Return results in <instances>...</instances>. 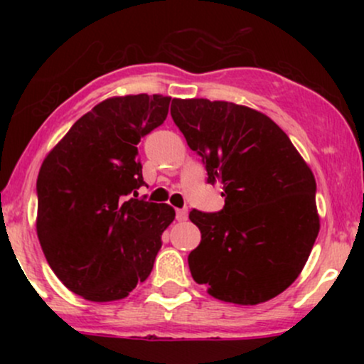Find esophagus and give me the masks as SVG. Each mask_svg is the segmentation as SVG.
I'll return each mask as SVG.
<instances>
[{
	"label": "esophagus",
	"instance_id": "34e87169",
	"mask_svg": "<svg viewBox=\"0 0 364 364\" xmlns=\"http://www.w3.org/2000/svg\"><path fill=\"white\" fill-rule=\"evenodd\" d=\"M176 219L179 220V223H183V220L188 219V210H186V208H179V210H176Z\"/></svg>",
	"mask_w": 364,
	"mask_h": 364
}]
</instances>
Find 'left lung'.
I'll use <instances>...</instances> for the list:
<instances>
[{
	"label": "left lung",
	"mask_w": 364,
	"mask_h": 364,
	"mask_svg": "<svg viewBox=\"0 0 364 364\" xmlns=\"http://www.w3.org/2000/svg\"><path fill=\"white\" fill-rule=\"evenodd\" d=\"M171 116L223 186L217 214L191 210L202 241L191 277L225 303L260 304L301 274L320 231L316 183L289 136L263 112L228 101L173 99Z\"/></svg>",
	"instance_id": "left-lung-1"
}]
</instances>
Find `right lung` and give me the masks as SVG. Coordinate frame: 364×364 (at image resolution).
<instances>
[{
    "label": "right lung",
    "instance_id": "right-lung-1",
    "mask_svg": "<svg viewBox=\"0 0 364 364\" xmlns=\"http://www.w3.org/2000/svg\"><path fill=\"white\" fill-rule=\"evenodd\" d=\"M171 97L118 95L83 114L37 176V237L58 279L95 303L118 301L152 272L174 208L132 198L144 185L139 144Z\"/></svg>",
    "mask_w": 364,
    "mask_h": 364
}]
</instances>
